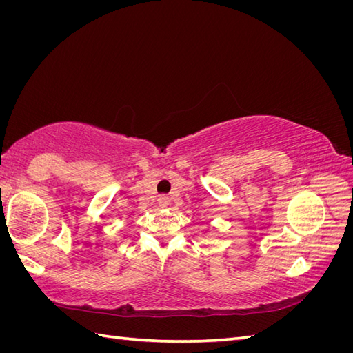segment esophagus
<instances>
[{"instance_id":"obj_1","label":"esophagus","mask_w":353,"mask_h":353,"mask_svg":"<svg viewBox=\"0 0 353 353\" xmlns=\"http://www.w3.org/2000/svg\"><path fill=\"white\" fill-rule=\"evenodd\" d=\"M159 203H160V206H166L168 203H169V199L166 196H160L159 197Z\"/></svg>"}]
</instances>
